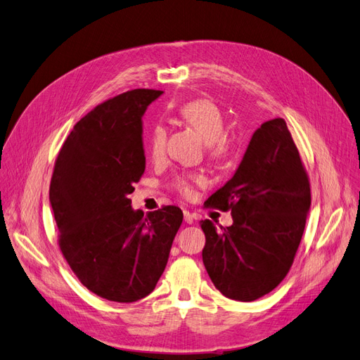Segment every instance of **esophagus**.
I'll use <instances>...</instances> for the list:
<instances>
[{
	"instance_id": "esophagus-1",
	"label": "esophagus",
	"mask_w": 360,
	"mask_h": 360,
	"mask_svg": "<svg viewBox=\"0 0 360 360\" xmlns=\"http://www.w3.org/2000/svg\"><path fill=\"white\" fill-rule=\"evenodd\" d=\"M183 216H184V221H186V224H193V214L189 212V210H183Z\"/></svg>"
}]
</instances>
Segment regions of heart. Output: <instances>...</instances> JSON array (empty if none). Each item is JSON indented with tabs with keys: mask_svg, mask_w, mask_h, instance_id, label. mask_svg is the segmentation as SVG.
Listing matches in <instances>:
<instances>
[{
	"mask_svg": "<svg viewBox=\"0 0 360 360\" xmlns=\"http://www.w3.org/2000/svg\"><path fill=\"white\" fill-rule=\"evenodd\" d=\"M179 115L188 124L202 135L207 143V150L214 158L222 156L228 148V138L224 132V115L219 108L212 101L207 99H192L184 102L179 108ZM167 148V127L156 123L151 126L147 138V151L151 160H160L165 156ZM204 179L198 174L183 172L174 177L172 188L177 191L181 197H192L193 188L202 184Z\"/></svg>",
	"mask_w": 360,
	"mask_h": 360,
	"instance_id": "heart-1",
	"label": "heart"
}]
</instances>
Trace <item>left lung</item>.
Returning a JSON list of instances; mask_svg holds the SVG:
<instances>
[{
  "mask_svg": "<svg viewBox=\"0 0 360 360\" xmlns=\"http://www.w3.org/2000/svg\"><path fill=\"white\" fill-rule=\"evenodd\" d=\"M231 212L233 225L209 219L202 263L225 297L252 302L290 271L311 207V184L284 118L261 124L231 180L204 202Z\"/></svg>",
  "mask_w": 360,
  "mask_h": 360,
  "instance_id": "8db88e82",
  "label": "left lung"
}]
</instances>
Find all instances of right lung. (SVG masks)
<instances>
[{"instance_id":"obj_1","label":"right lung","mask_w":360,"mask_h":360,"mask_svg":"<svg viewBox=\"0 0 360 360\" xmlns=\"http://www.w3.org/2000/svg\"><path fill=\"white\" fill-rule=\"evenodd\" d=\"M160 94L136 89L97 105L73 126L52 172L61 254L84 287L111 302L155 290L183 222L176 205L144 217L129 198L146 171L141 117Z\"/></svg>"}]
</instances>
